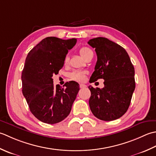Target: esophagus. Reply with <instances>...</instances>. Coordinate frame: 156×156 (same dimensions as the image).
<instances>
[{
	"mask_svg": "<svg viewBox=\"0 0 156 156\" xmlns=\"http://www.w3.org/2000/svg\"><path fill=\"white\" fill-rule=\"evenodd\" d=\"M79 87H80L81 89H83V88L87 87V85H85V84H80V85H79Z\"/></svg>",
	"mask_w": 156,
	"mask_h": 156,
	"instance_id": "obj_1",
	"label": "esophagus"
}]
</instances>
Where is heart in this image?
I'll list each match as a JSON object with an SVG mask.
<instances>
[{"instance_id":"heart-1","label":"heart","mask_w":156,"mask_h":156,"mask_svg":"<svg viewBox=\"0 0 156 156\" xmlns=\"http://www.w3.org/2000/svg\"><path fill=\"white\" fill-rule=\"evenodd\" d=\"M92 52L91 50L89 48L87 47H83L79 50V54L84 59L90 55V54ZM69 62V57L66 56L65 58V65H66ZM87 73L85 71H75L71 73L70 74V77L71 79L78 82H82L85 79V77H86Z\"/></svg>"}]
</instances>
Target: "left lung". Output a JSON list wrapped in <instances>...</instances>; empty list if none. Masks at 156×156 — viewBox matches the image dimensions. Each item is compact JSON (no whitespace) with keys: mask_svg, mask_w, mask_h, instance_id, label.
Segmentation results:
<instances>
[{"mask_svg":"<svg viewBox=\"0 0 156 156\" xmlns=\"http://www.w3.org/2000/svg\"><path fill=\"white\" fill-rule=\"evenodd\" d=\"M88 44L98 57L90 82L104 80L102 89L89 87L91 111L104 121L118 119L128 110L135 90L134 66L125 48L106 37L93 38Z\"/></svg>","mask_w":156,"mask_h":156,"instance_id":"left-lung-1","label":"left lung"}]
</instances>
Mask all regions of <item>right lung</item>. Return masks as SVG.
I'll use <instances>...</instances> for the list:
<instances>
[{"label": "right lung", "mask_w": 156, "mask_h": 156, "mask_svg": "<svg viewBox=\"0 0 156 156\" xmlns=\"http://www.w3.org/2000/svg\"><path fill=\"white\" fill-rule=\"evenodd\" d=\"M77 39L44 38L31 49L25 59L21 74L22 92L34 116L44 123L56 124L71 112L79 90L78 83L71 81L54 86L53 75L64 65L69 50Z\"/></svg>", "instance_id": "right-lung-1"}]
</instances>
